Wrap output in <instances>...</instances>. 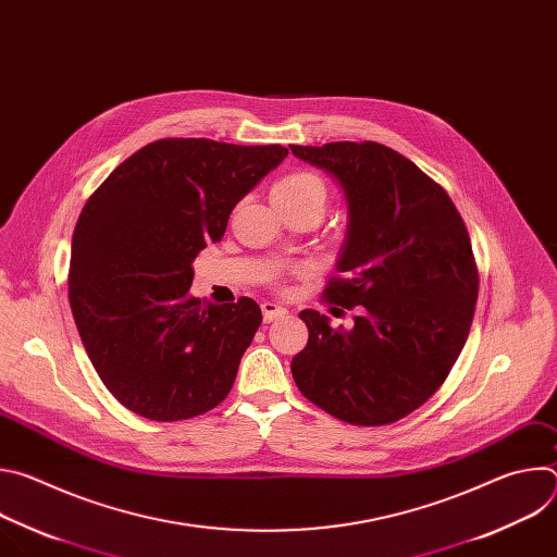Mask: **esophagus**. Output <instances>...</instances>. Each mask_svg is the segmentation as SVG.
<instances>
[{
    "mask_svg": "<svg viewBox=\"0 0 557 557\" xmlns=\"http://www.w3.org/2000/svg\"><path fill=\"white\" fill-rule=\"evenodd\" d=\"M262 314H264V322L271 324L273 320H280V317L286 314V308H282V306L275 304V301H264V304H262Z\"/></svg>",
    "mask_w": 557,
    "mask_h": 557,
    "instance_id": "1",
    "label": "esophagus"
}]
</instances>
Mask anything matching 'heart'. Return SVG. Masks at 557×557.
<instances>
[{
	"mask_svg": "<svg viewBox=\"0 0 557 557\" xmlns=\"http://www.w3.org/2000/svg\"><path fill=\"white\" fill-rule=\"evenodd\" d=\"M271 200L280 213L297 209H317L324 213L329 189L324 181L312 172H290L273 183Z\"/></svg>",
	"mask_w": 557,
	"mask_h": 557,
	"instance_id": "b5f03b06",
	"label": "heart"
}]
</instances>
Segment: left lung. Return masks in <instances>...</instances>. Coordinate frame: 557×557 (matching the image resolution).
<instances>
[{
  "label": "left lung",
  "mask_w": 557,
  "mask_h": 557,
  "mask_svg": "<svg viewBox=\"0 0 557 557\" xmlns=\"http://www.w3.org/2000/svg\"><path fill=\"white\" fill-rule=\"evenodd\" d=\"M348 200V235L324 299L359 306L352 329L301 310L299 392L339 421L387 425L421 408L456 363L479 299L469 233L447 191L381 143L290 145Z\"/></svg>",
  "instance_id": "8db88e82"
}]
</instances>
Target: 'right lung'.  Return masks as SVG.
<instances>
[{"instance_id":"add662e5","label":"right lung","mask_w":557,"mask_h":557,"mask_svg":"<svg viewBox=\"0 0 557 557\" xmlns=\"http://www.w3.org/2000/svg\"><path fill=\"white\" fill-rule=\"evenodd\" d=\"M286 153L161 138L88 198L72 235L70 308L97 374L134 414L183 421L226 399L262 310L251 297L220 306L191 297L194 260Z\"/></svg>"}]
</instances>
